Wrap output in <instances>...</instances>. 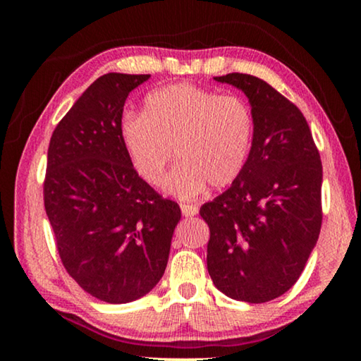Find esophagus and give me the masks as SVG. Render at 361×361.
Masks as SVG:
<instances>
[{
  "mask_svg": "<svg viewBox=\"0 0 361 361\" xmlns=\"http://www.w3.org/2000/svg\"><path fill=\"white\" fill-rule=\"evenodd\" d=\"M180 210H182V215H184V216H195L197 214H199V207H195V205L182 204Z\"/></svg>",
  "mask_w": 361,
  "mask_h": 361,
  "instance_id": "34e87169",
  "label": "esophagus"
}]
</instances>
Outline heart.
<instances>
[{
  "mask_svg": "<svg viewBox=\"0 0 361 361\" xmlns=\"http://www.w3.org/2000/svg\"><path fill=\"white\" fill-rule=\"evenodd\" d=\"M255 140L253 111L243 98L176 83L146 97L141 116H128L121 141L136 176L156 187L177 154L180 164L164 194L192 200L207 187L225 189L248 164Z\"/></svg>",
  "mask_w": 361,
  "mask_h": 361,
  "instance_id": "obj_1",
  "label": "heart"
}]
</instances>
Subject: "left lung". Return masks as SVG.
Wrapping results in <instances>:
<instances>
[{
	"mask_svg": "<svg viewBox=\"0 0 361 361\" xmlns=\"http://www.w3.org/2000/svg\"><path fill=\"white\" fill-rule=\"evenodd\" d=\"M250 102L255 140L241 176L204 204L210 228L207 269L235 300L261 304L293 288L322 225V162L298 106L248 73L214 77Z\"/></svg>",
	"mask_w": 361,
	"mask_h": 361,
	"instance_id": "left-lung-1",
	"label": "left lung"
}]
</instances>
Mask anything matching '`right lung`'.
<instances>
[{
	"mask_svg": "<svg viewBox=\"0 0 361 361\" xmlns=\"http://www.w3.org/2000/svg\"><path fill=\"white\" fill-rule=\"evenodd\" d=\"M149 77H98L49 142L44 205L59 255L77 284L108 304L151 293L180 220L179 205L136 176L121 141L126 98Z\"/></svg>",
	"mask_w": 361,
	"mask_h": 361,
	"instance_id": "right-lung-1",
	"label": "right lung"
}]
</instances>
